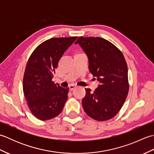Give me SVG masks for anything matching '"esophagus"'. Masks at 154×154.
I'll list each match as a JSON object with an SVG mask.
<instances>
[{
	"label": "esophagus",
	"instance_id": "obj_1",
	"mask_svg": "<svg viewBox=\"0 0 154 154\" xmlns=\"http://www.w3.org/2000/svg\"><path fill=\"white\" fill-rule=\"evenodd\" d=\"M76 87H77V85H75L72 84V85H70L69 87V89H70V90H73V89H74Z\"/></svg>",
	"mask_w": 154,
	"mask_h": 154
}]
</instances>
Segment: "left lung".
I'll return each instance as SVG.
<instances>
[{
    "label": "left lung",
    "mask_w": 154,
    "mask_h": 154,
    "mask_svg": "<svg viewBox=\"0 0 154 154\" xmlns=\"http://www.w3.org/2000/svg\"><path fill=\"white\" fill-rule=\"evenodd\" d=\"M89 57V69L100 85L94 92L85 89V112L98 121L112 119L125 102L129 91L127 63L122 52L100 37H79L75 42Z\"/></svg>",
    "instance_id": "1"
}]
</instances>
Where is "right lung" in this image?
<instances>
[{
	"label": "right lung",
	"mask_w": 154,
	"mask_h": 154,
	"mask_svg": "<svg viewBox=\"0 0 154 154\" xmlns=\"http://www.w3.org/2000/svg\"><path fill=\"white\" fill-rule=\"evenodd\" d=\"M77 36L54 38L42 42L29 57L23 78V92L35 117L48 120L59 115L67 99L69 88L55 84L57 63Z\"/></svg>",
	"instance_id": "add662e5"
}]
</instances>
